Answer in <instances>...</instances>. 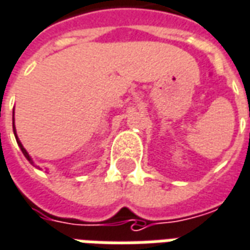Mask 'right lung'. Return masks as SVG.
Listing matches in <instances>:
<instances>
[{
  "instance_id": "add662e5",
  "label": "right lung",
  "mask_w": 250,
  "mask_h": 250,
  "mask_svg": "<svg viewBox=\"0 0 250 250\" xmlns=\"http://www.w3.org/2000/svg\"><path fill=\"white\" fill-rule=\"evenodd\" d=\"M13 120H15V118H13ZM13 132H15L16 140H17V144H19V146H20V148H21V150H22V153H24V156H25L26 159H28V160H29V162H31L32 164H33V162H32V159H31V157H29V155H28V152H26V150H25V148H24V146H22V144H21V143H20V140H19V137H17V134H16L15 122H13Z\"/></svg>"
}]
</instances>
